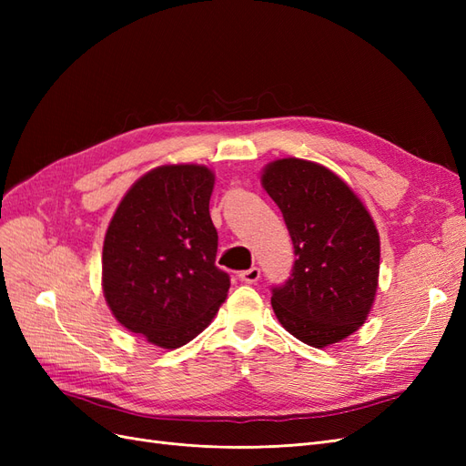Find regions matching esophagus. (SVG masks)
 Instances as JSON below:
<instances>
[{"label": "esophagus", "instance_id": "1", "mask_svg": "<svg viewBox=\"0 0 466 466\" xmlns=\"http://www.w3.org/2000/svg\"><path fill=\"white\" fill-rule=\"evenodd\" d=\"M258 278H260V270L257 266L248 268V270L238 272V279L245 281V284H255V281H258Z\"/></svg>", "mask_w": 466, "mask_h": 466}]
</instances>
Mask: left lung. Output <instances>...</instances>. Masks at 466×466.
I'll return each mask as SVG.
<instances>
[{"mask_svg":"<svg viewBox=\"0 0 466 466\" xmlns=\"http://www.w3.org/2000/svg\"><path fill=\"white\" fill-rule=\"evenodd\" d=\"M262 187L281 209L295 264L272 288L278 320L298 340L324 348L356 332L370 315L379 278V233L361 200L327 167L278 159Z\"/></svg>","mask_w":466,"mask_h":466,"instance_id":"1","label":"left lung"}]
</instances>
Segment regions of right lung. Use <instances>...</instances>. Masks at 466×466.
Listing matches in <instances>:
<instances>
[{
    "instance_id": "1",
    "label": "right lung",
    "mask_w": 466,
    "mask_h": 466,
    "mask_svg": "<svg viewBox=\"0 0 466 466\" xmlns=\"http://www.w3.org/2000/svg\"><path fill=\"white\" fill-rule=\"evenodd\" d=\"M214 173L202 165H163L134 182L103 245V291L130 332L167 350L198 336L231 286L216 266L209 218Z\"/></svg>"
}]
</instances>
